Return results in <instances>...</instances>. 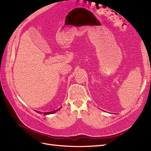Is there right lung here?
<instances>
[{
    "mask_svg": "<svg viewBox=\"0 0 151 151\" xmlns=\"http://www.w3.org/2000/svg\"><path fill=\"white\" fill-rule=\"evenodd\" d=\"M59 109H55V110H53V111H48V112H45V113H43V115H49V114H52V113H54L55 112H56V111H57ZM36 112L37 113H41L42 112H40V111H36Z\"/></svg>",
    "mask_w": 151,
    "mask_h": 151,
    "instance_id": "1",
    "label": "right lung"
}]
</instances>
